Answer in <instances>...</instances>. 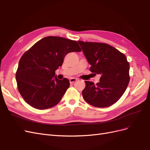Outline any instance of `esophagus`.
<instances>
[{
  "mask_svg": "<svg viewBox=\"0 0 150 150\" xmlns=\"http://www.w3.org/2000/svg\"><path fill=\"white\" fill-rule=\"evenodd\" d=\"M76 81H78V79H77L76 78H71V79H69V81H70V83H71V84L74 83V82H76Z\"/></svg>",
  "mask_w": 150,
  "mask_h": 150,
  "instance_id": "34e87169",
  "label": "esophagus"
}]
</instances>
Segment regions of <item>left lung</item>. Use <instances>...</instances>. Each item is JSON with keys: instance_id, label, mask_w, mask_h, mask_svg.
<instances>
[{"instance_id": "1", "label": "left lung", "mask_w": 150, "mask_h": 150, "mask_svg": "<svg viewBox=\"0 0 150 150\" xmlns=\"http://www.w3.org/2000/svg\"><path fill=\"white\" fill-rule=\"evenodd\" d=\"M78 42L91 65L90 71L101 76L100 82L96 84L85 81L82 92L84 99L95 107L111 106L122 96L129 82V64L126 56L106 43Z\"/></svg>"}]
</instances>
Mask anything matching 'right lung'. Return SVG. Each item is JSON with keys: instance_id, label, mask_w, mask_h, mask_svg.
Returning a JSON list of instances; mask_svg holds the SVG:
<instances>
[{"instance_id": "right-lung-1", "label": "right lung", "mask_w": 150, "mask_h": 150, "mask_svg": "<svg viewBox=\"0 0 150 150\" xmlns=\"http://www.w3.org/2000/svg\"><path fill=\"white\" fill-rule=\"evenodd\" d=\"M81 51L76 40L57 36H48L34 44L21 57L16 74L17 89L24 101L38 110L59 103L70 83L67 78L54 77L55 71L68 53Z\"/></svg>"}]
</instances>
